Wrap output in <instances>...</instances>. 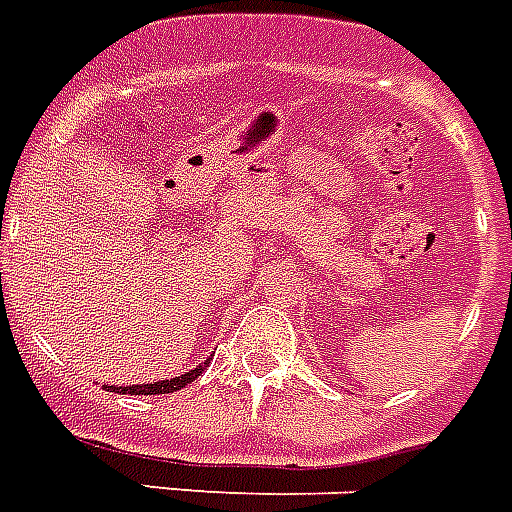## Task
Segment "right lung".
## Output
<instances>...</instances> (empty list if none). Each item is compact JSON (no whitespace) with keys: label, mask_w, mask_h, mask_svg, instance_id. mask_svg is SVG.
<instances>
[{"label":"right lung","mask_w":512,"mask_h":512,"mask_svg":"<svg viewBox=\"0 0 512 512\" xmlns=\"http://www.w3.org/2000/svg\"><path fill=\"white\" fill-rule=\"evenodd\" d=\"M210 364V359H205V362L197 364L195 369H190V372H184L182 377H171V380H161V382H150V385H127V388H117V385H103L106 390H111V393H119V395H163V393H176V390H182L184 385H190V382H195L197 377L203 375L205 367Z\"/></svg>","instance_id":"1"}]
</instances>
